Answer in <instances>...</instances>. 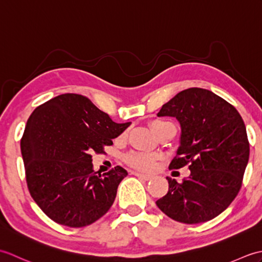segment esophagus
Returning <instances> with one entry per match:
<instances>
[{
    "mask_svg": "<svg viewBox=\"0 0 262 262\" xmlns=\"http://www.w3.org/2000/svg\"><path fill=\"white\" fill-rule=\"evenodd\" d=\"M133 174L141 178V179L145 180V181H148V180H152L153 179V176L151 174H144V173H140V172H133Z\"/></svg>",
    "mask_w": 262,
    "mask_h": 262,
    "instance_id": "1",
    "label": "esophagus"
}]
</instances>
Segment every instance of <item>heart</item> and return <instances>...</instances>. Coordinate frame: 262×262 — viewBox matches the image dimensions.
<instances>
[{
    "label": "heart",
    "mask_w": 262,
    "mask_h": 262,
    "mask_svg": "<svg viewBox=\"0 0 262 262\" xmlns=\"http://www.w3.org/2000/svg\"><path fill=\"white\" fill-rule=\"evenodd\" d=\"M151 127L157 136H159L165 129L173 127V124L166 120L155 119L151 122ZM125 162L128 165H130L132 168H135L137 170L151 171L155 168V164H157V157L154 154L145 152H129L125 155Z\"/></svg>",
    "instance_id": "b5f03b06"
}]
</instances>
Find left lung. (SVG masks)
<instances>
[{
    "instance_id": "8db88e82",
    "label": "left lung",
    "mask_w": 262,
    "mask_h": 262,
    "mask_svg": "<svg viewBox=\"0 0 262 262\" xmlns=\"http://www.w3.org/2000/svg\"><path fill=\"white\" fill-rule=\"evenodd\" d=\"M159 117H176L181 126L180 146L170 169L188 165L181 183L166 178L169 191L157 200L170 219L185 224L213 220L240 191L250 146L237 110L206 89L183 90L162 105Z\"/></svg>"
}]
</instances>
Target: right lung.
I'll return each mask as SVG.
<instances>
[{"mask_svg":"<svg viewBox=\"0 0 262 262\" xmlns=\"http://www.w3.org/2000/svg\"><path fill=\"white\" fill-rule=\"evenodd\" d=\"M130 122L117 124L81 94L65 93L32 111L21 138L26 180L33 200L60 225L83 227L102 217L128 174H101L91 153H104Z\"/></svg>","mask_w":262,"mask_h":262,"instance_id":"1","label":"right lung"}]
</instances>
